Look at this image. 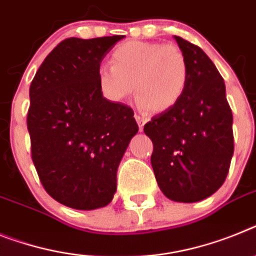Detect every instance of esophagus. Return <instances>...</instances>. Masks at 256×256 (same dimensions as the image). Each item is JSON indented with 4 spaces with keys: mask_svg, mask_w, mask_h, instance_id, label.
Returning a JSON list of instances; mask_svg holds the SVG:
<instances>
[{
    "mask_svg": "<svg viewBox=\"0 0 256 256\" xmlns=\"http://www.w3.org/2000/svg\"><path fill=\"white\" fill-rule=\"evenodd\" d=\"M135 120L138 122L139 124V130L143 132V128H144V124L147 122V118H144L143 116H139V114H135Z\"/></svg>",
    "mask_w": 256,
    "mask_h": 256,
    "instance_id": "obj_1",
    "label": "esophagus"
}]
</instances>
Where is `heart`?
<instances>
[{
  "label": "heart",
  "instance_id": "heart-1",
  "mask_svg": "<svg viewBox=\"0 0 256 256\" xmlns=\"http://www.w3.org/2000/svg\"><path fill=\"white\" fill-rule=\"evenodd\" d=\"M98 82L112 102H124L135 90L142 106L161 113L173 108L184 96L188 62L176 45L128 42L114 49L112 66L98 68Z\"/></svg>",
  "mask_w": 256,
  "mask_h": 256
}]
</instances>
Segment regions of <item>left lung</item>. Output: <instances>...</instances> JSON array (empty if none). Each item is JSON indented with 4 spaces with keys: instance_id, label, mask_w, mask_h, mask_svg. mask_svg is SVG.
<instances>
[{
    "instance_id": "left-lung-1",
    "label": "left lung",
    "mask_w": 256,
    "mask_h": 256,
    "mask_svg": "<svg viewBox=\"0 0 256 256\" xmlns=\"http://www.w3.org/2000/svg\"><path fill=\"white\" fill-rule=\"evenodd\" d=\"M188 62V82L177 104L144 124L154 143L151 164L162 194L182 203L214 194L234 152L233 114L225 83L199 46L174 36Z\"/></svg>"
}]
</instances>
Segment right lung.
Wrapping results in <instances>:
<instances>
[{
    "instance_id": "right-lung-1",
    "label": "right lung",
    "mask_w": 256,
    "mask_h": 256,
    "mask_svg": "<svg viewBox=\"0 0 256 256\" xmlns=\"http://www.w3.org/2000/svg\"><path fill=\"white\" fill-rule=\"evenodd\" d=\"M124 38H66L30 87L32 161L45 191L66 207L91 211L110 203L118 165L139 130L132 109L106 100L98 82L100 64Z\"/></svg>"
}]
</instances>
